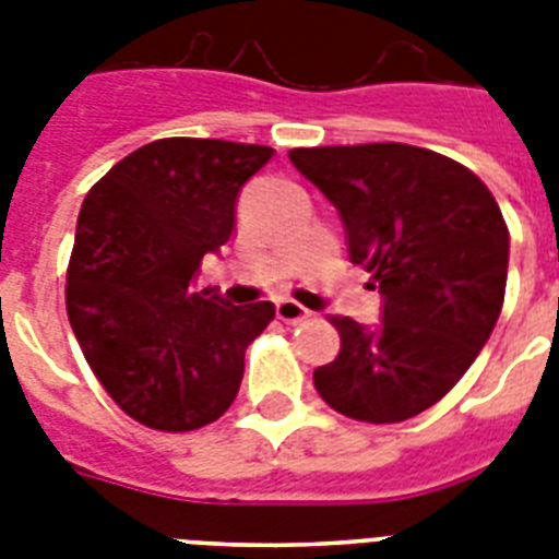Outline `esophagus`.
Here are the masks:
<instances>
[{
	"mask_svg": "<svg viewBox=\"0 0 559 559\" xmlns=\"http://www.w3.org/2000/svg\"><path fill=\"white\" fill-rule=\"evenodd\" d=\"M275 313H278L281 322H287V324H296V322H305V319H310V310L298 305V301H293V298H278V301H275Z\"/></svg>",
	"mask_w": 559,
	"mask_h": 559,
	"instance_id": "esophagus-1",
	"label": "esophagus"
}]
</instances>
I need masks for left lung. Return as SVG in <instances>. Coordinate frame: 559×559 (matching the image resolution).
<instances>
[{
	"instance_id": "1",
	"label": "left lung",
	"mask_w": 559,
	"mask_h": 559,
	"mask_svg": "<svg viewBox=\"0 0 559 559\" xmlns=\"http://www.w3.org/2000/svg\"><path fill=\"white\" fill-rule=\"evenodd\" d=\"M289 162L340 211L348 258L380 289V324L336 316L342 348L316 368L328 406L400 424L473 366L502 313L511 235L481 179L441 153L382 142L296 147Z\"/></svg>"
}]
</instances>
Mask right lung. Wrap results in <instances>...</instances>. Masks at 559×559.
<instances>
[{"instance_id":"right-lung-1","label":"right lung","mask_w":559,"mask_h":559,"mask_svg":"<svg viewBox=\"0 0 559 559\" xmlns=\"http://www.w3.org/2000/svg\"><path fill=\"white\" fill-rule=\"evenodd\" d=\"M272 153L159 139L112 165L83 200L66 310L100 385L139 424L191 432L237 397L246 345L275 305L235 307L193 281L202 258L231 240L240 188Z\"/></svg>"}]
</instances>
